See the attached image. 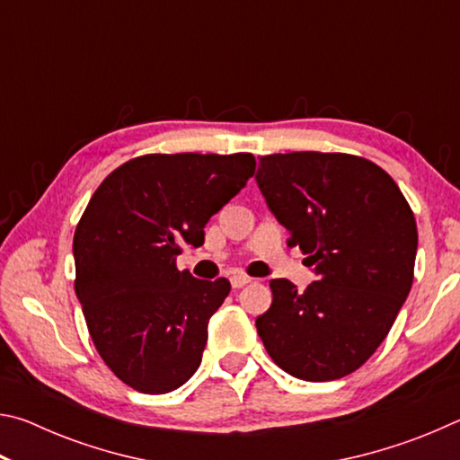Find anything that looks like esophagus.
Returning a JSON list of instances; mask_svg holds the SVG:
<instances>
[{"label": "esophagus", "instance_id": "1", "mask_svg": "<svg viewBox=\"0 0 460 460\" xmlns=\"http://www.w3.org/2000/svg\"><path fill=\"white\" fill-rule=\"evenodd\" d=\"M249 282H252V278H247V276H243V274L231 276V286H233V288H243V286H247Z\"/></svg>", "mask_w": 460, "mask_h": 460}]
</instances>
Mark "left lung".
<instances>
[{
    "instance_id": "8db88e82",
    "label": "left lung",
    "mask_w": 460,
    "mask_h": 460,
    "mask_svg": "<svg viewBox=\"0 0 460 460\" xmlns=\"http://www.w3.org/2000/svg\"><path fill=\"white\" fill-rule=\"evenodd\" d=\"M255 181L316 274L305 292L271 279L274 300L255 321L263 347L298 379L345 377L377 351L408 298L414 213L385 170L351 154L263 155Z\"/></svg>"
}]
</instances>
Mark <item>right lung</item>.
Listing matches in <instances>:
<instances>
[{
    "label": "right lung",
    "instance_id": "1",
    "mask_svg": "<svg viewBox=\"0 0 460 460\" xmlns=\"http://www.w3.org/2000/svg\"><path fill=\"white\" fill-rule=\"evenodd\" d=\"M252 154H147L115 168L73 239L75 292L101 359L142 394H168L199 369L229 279L176 268L205 225L253 176Z\"/></svg>",
    "mask_w": 460,
    "mask_h": 460
}]
</instances>
